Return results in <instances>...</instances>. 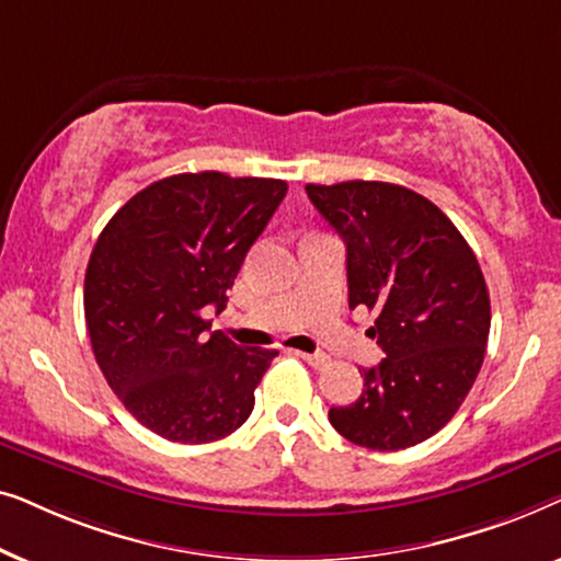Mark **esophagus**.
<instances>
[{"mask_svg": "<svg viewBox=\"0 0 561 561\" xmlns=\"http://www.w3.org/2000/svg\"><path fill=\"white\" fill-rule=\"evenodd\" d=\"M298 357L304 359V363H309L311 367H317V370H321V367L329 365V357L324 355V352H296Z\"/></svg>", "mask_w": 561, "mask_h": 561, "instance_id": "esophagus-1", "label": "esophagus"}]
</instances>
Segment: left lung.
Instances as JSON below:
<instances>
[{"mask_svg": "<svg viewBox=\"0 0 561 561\" xmlns=\"http://www.w3.org/2000/svg\"><path fill=\"white\" fill-rule=\"evenodd\" d=\"M306 194L347 244L350 309L378 311L367 334L386 352L363 370V396L329 409V421L357 447L421 444L455 416L485 359L490 296L478 257L411 188L344 181L309 183Z\"/></svg>", "mask_w": 561, "mask_h": 561, "instance_id": "8db88e82", "label": "left lung"}]
</instances>
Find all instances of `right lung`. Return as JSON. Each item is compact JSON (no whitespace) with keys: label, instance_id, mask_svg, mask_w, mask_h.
<instances>
[{"label":"right lung","instance_id":"obj_1","mask_svg":"<svg viewBox=\"0 0 561 561\" xmlns=\"http://www.w3.org/2000/svg\"><path fill=\"white\" fill-rule=\"evenodd\" d=\"M278 179L217 171L150 183L110 219L83 280L91 350L122 405L168 442L240 428L275 350L211 332L252 242L286 196Z\"/></svg>","mask_w":561,"mask_h":561}]
</instances>
